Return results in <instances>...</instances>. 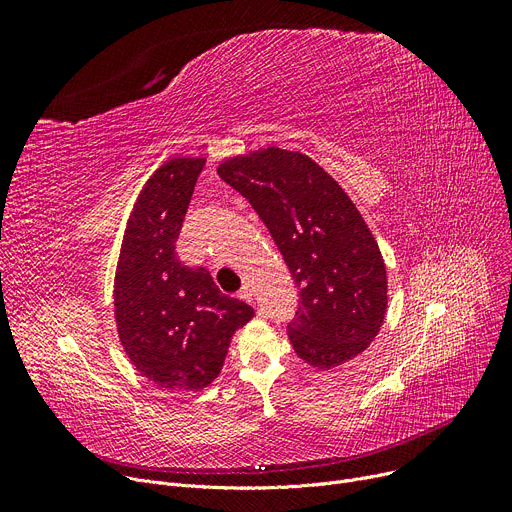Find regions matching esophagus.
Wrapping results in <instances>:
<instances>
[{"label":"esophagus","instance_id":"34e87169","mask_svg":"<svg viewBox=\"0 0 512 512\" xmlns=\"http://www.w3.org/2000/svg\"><path fill=\"white\" fill-rule=\"evenodd\" d=\"M238 297H240L242 301H247V303H253V290H251V286L247 284L245 288H242V290H240V294H238Z\"/></svg>","mask_w":512,"mask_h":512}]
</instances>
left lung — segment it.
<instances>
[{
    "mask_svg": "<svg viewBox=\"0 0 512 512\" xmlns=\"http://www.w3.org/2000/svg\"><path fill=\"white\" fill-rule=\"evenodd\" d=\"M249 199L299 288L290 344L315 369L361 355L388 309L378 240L344 188L317 161L276 145L234 155L215 168Z\"/></svg>",
    "mask_w": 512,
    "mask_h": 512,
    "instance_id": "8db88e82",
    "label": "left lung"
}]
</instances>
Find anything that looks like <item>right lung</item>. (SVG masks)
Listing matches in <instances>:
<instances>
[{
	"label": "right lung",
	"instance_id": "obj_1",
	"mask_svg": "<svg viewBox=\"0 0 512 512\" xmlns=\"http://www.w3.org/2000/svg\"><path fill=\"white\" fill-rule=\"evenodd\" d=\"M205 157H172L145 182L126 222L114 278L122 348L149 382L201 392L218 378L247 303L226 297L205 267L176 255V238Z\"/></svg>",
	"mask_w": 512,
	"mask_h": 512
}]
</instances>
